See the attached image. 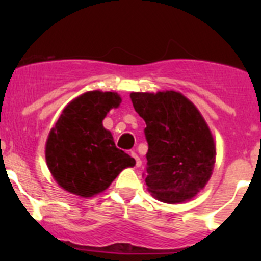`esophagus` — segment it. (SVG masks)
I'll return each mask as SVG.
<instances>
[{
  "label": "esophagus",
  "instance_id": "obj_1",
  "mask_svg": "<svg viewBox=\"0 0 261 261\" xmlns=\"http://www.w3.org/2000/svg\"><path fill=\"white\" fill-rule=\"evenodd\" d=\"M130 155L134 158V159H135V165H136V167H140V165H141V160H140V158L138 156V154H136L135 151H130Z\"/></svg>",
  "mask_w": 261,
  "mask_h": 261
}]
</instances>
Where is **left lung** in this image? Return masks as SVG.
I'll use <instances>...</instances> for the list:
<instances>
[{"instance_id": "obj_1", "label": "left lung", "mask_w": 261, "mask_h": 261, "mask_svg": "<svg viewBox=\"0 0 261 261\" xmlns=\"http://www.w3.org/2000/svg\"><path fill=\"white\" fill-rule=\"evenodd\" d=\"M145 120L147 189L165 203L196 196L208 181L216 149L208 126L193 103L174 91L131 93Z\"/></svg>"}]
</instances>
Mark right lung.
<instances>
[{"instance_id": "right-lung-1", "label": "right lung", "mask_w": 261, "mask_h": 261, "mask_svg": "<svg viewBox=\"0 0 261 261\" xmlns=\"http://www.w3.org/2000/svg\"><path fill=\"white\" fill-rule=\"evenodd\" d=\"M121 97L114 92H87L70 102L46 141L50 173L62 188L82 197L105 191L135 159L116 147L102 121Z\"/></svg>"}]
</instances>
